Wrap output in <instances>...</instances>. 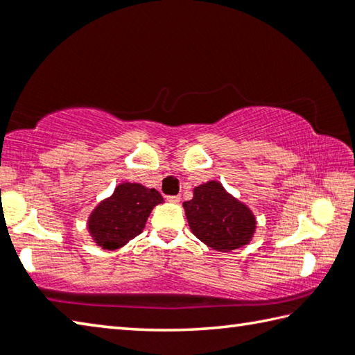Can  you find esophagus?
<instances>
[{
    "label": "esophagus",
    "instance_id": "esophagus-1",
    "mask_svg": "<svg viewBox=\"0 0 355 355\" xmlns=\"http://www.w3.org/2000/svg\"><path fill=\"white\" fill-rule=\"evenodd\" d=\"M166 199H167V202H171V203H178L180 202V196H167Z\"/></svg>",
    "mask_w": 355,
    "mask_h": 355
}]
</instances>
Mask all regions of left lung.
Segmentation results:
<instances>
[{"label": "left lung", "mask_w": 355, "mask_h": 355, "mask_svg": "<svg viewBox=\"0 0 355 355\" xmlns=\"http://www.w3.org/2000/svg\"><path fill=\"white\" fill-rule=\"evenodd\" d=\"M183 208L191 232L213 250L232 252L244 248L255 235L254 211L218 180L196 186L192 199L184 202Z\"/></svg>", "instance_id": "1"}]
</instances>
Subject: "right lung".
Returning <instances> with one entry per match:
<instances>
[{
	"instance_id": "obj_1",
	"label": "right lung",
	"mask_w": 355,
	"mask_h": 355,
	"mask_svg": "<svg viewBox=\"0 0 355 355\" xmlns=\"http://www.w3.org/2000/svg\"><path fill=\"white\" fill-rule=\"evenodd\" d=\"M163 202V197L153 188H146L141 183H120L89 214V235L101 249L123 248L141 235L152 209Z\"/></svg>"
}]
</instances>
